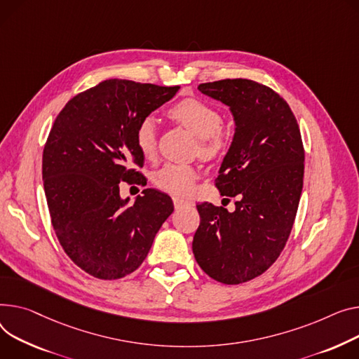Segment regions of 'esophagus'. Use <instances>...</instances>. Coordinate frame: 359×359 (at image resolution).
<instances>
[{
    "label": "esophagus",
    "instance_id": "34e87169",
    "mask_svg": "<svg viewBox=\"0 0 359 359\" xmlns=\"http://www.w3.org/2000/svg\"><path fill=\"white\" fill-rule=\"evenodd\" d=\"M173 203H175L176 209L192 208L194 206V202H189V201H184V199H180V198H173Z\"/></svg>",
    "mask_w": 359,
    "mask_h": 359
}]
</instances>
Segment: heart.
<instances>
[{
    "label": "heart",
    "instance_id": "b5f03b06",
    "mask_svg": "<svg viewBox=\"0 0 359 359\" xmlns=\"http://www.w3.org/2000/svg\"><path fill=\"white\" fill-rule=\"evenodd\" d=\"M169 115L176 123L199 138V153L205 158L219 157L226 146L228 137L221 131L224 118L219 111L199 100H183L173 105ZM135 144L146 158H151L157 149V124L153 116L142 118L135 128ZM198 179L192 165L167 163L154 175V183L173 195H187Z\"/></svg>",
    "mask_w": 359,
    "mask_h": 359
}]
</instances>
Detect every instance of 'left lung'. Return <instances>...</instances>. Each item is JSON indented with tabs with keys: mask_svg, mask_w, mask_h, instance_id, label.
I'll return each instance as SVG.
<instances>
[{
	"mask_svg": "<svg viewBox=\"0 0 359 359\" xmlns=\"http://www.w3.org/2000/svg\"><path fill=\"white\" fill-rule=\"evenodd\" d=\"M229 107L235 133L215 184L235 210L203 202L192 250L201 269L224 284L261 276L278 258L294 224L303 189L304 150L289 104L250 79L201 83Z\"/></svg>",
	"mask_w": 359,
	"mask_h": 359,
	"instance_id": "obj_1",
	"label": "left lung"
}]
</instances>
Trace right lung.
Returning <instances> with one entry per match:
<instances>
[{"label": "right lung", "instance_id": "obj_1", "mask_svg": "<svg viewBox=\"0 0 359 359\" xmlns=\"http://www.w3.org/2000/svg\"><path fill=\"white\" fill-rule=\"evenodd\" d=\"M179 89L108 79L78 93L55 119L41 165L47 206L62 248L93 277L135 271L173 212L170 196L156 189L128 205L119 182L144 179L131 169L144 163L135 128Z\"/></svg>", "mask_w": 359, "mask_h": 359}]
</instances>
